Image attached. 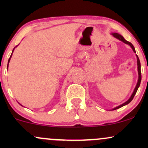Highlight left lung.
Masks as SVG:
<instances>
[{
    "instance_id": "obj_1",
    "label": "left lung",
    "mask_w": 148,
    "mask_h": 148,
    "mask_svg": "<svg viewBox=\"0 0 148 148\" xmlns=\"http://www.w3.org/2000/svg\"><path fill=\"white\" fill-rule=\"evenodd\" d=\"M112 35H113V36H114L115 37H116L117 39H118V40H121V41H123V42H124V43L127 44V45H130V47H132V49H133L134 51L136 53L135 49H134V47L133 45H132V44L131 43V42H128V41H127V40H125V38H124V37H123V36H122V35H119V34H118V33H113V34H112ZM137 56V64H138V83H137L135 89H134V90L133 94H132V95L131 96V97L130 98V99H129L128 100H127V101H126V102L124 103H123V104L120 105V106H118V107H116V108H115L114 109H113V110L118 109V108H121L122 106H125V105H126V104H128L129 103L131 102V101H132V100L133 99L134 97L135 96V95H136V93L137 90H138V87H139V86H140V81H141V72H140V60H139V58H138V56Z\"/></svg>"
}]
</instances>
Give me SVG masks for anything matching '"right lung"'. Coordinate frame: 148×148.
Returning a JSON list of instances; mask_svg holds the SVG:
<instances>
[{
    "label": "right lung",
    "mask_w": 148,
    "mask_h": 148,
    "mask_svg": "<svg viewBox=\"0 0 148 148\" xmlns=\"http://www.w3.org/2000/svg\"><path fill=\"white\" fill-rule=\"evenodd\" d=\"M13 50H14V49H13ZM11 56H12V54H11V56H10V58H11ZM10 58H9V60H8V63H9V62H10Z\"/></svg>",
    "instance_id": "1"
}]
</instances>
